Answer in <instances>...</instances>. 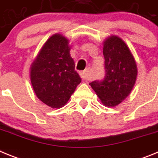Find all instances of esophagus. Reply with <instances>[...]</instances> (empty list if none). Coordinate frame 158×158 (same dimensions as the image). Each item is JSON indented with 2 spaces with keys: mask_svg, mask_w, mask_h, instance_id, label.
Wrapping results in <instances>:
<instances>
[{
  "mask_svg": "<svg viewBox=\"0 0 158 158\" xmlns=\"http://www.w3.org/2000/svg\"><path fill=\"white\" fill-rule=\"evenodd\" d=\"M88 72H89V71L86 69V70L81 73V78L83 80H88V77H88Z\"/></svg>",
  "mask_w": 158,
  "mask_h": 158,
  "instance_id": "1",
  "label": "esophagus"
}]
</instances>
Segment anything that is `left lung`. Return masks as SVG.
I'll list each match as a JSON object with an SVG mask.
<instances>
[{
	"instance_id": "8db88e82",
	"label": "left lung",
	"mask_w": 158,
	"mask_h": 158,
	"mask_svg": "<svg viewBox=\"0 0 158 158\" xmlns=\"http://www.w3.org/2000/svg\"><path fill=\"white\" fill-rule=\"evenodd\" d=\"M103 54L105 59L104 79L89 85L104 106L115 107L129 96L135 86L137 64L129 47L117 35L104 40Z\"/></svg>"
}]
</instances>
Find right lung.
Masks as SVG:
<instances>
[{
  "instance_id": "1",
  "label": "right lung",
  "mask_w": 158,
  "mask_h": 158,
  "mask_svg": "<svg viewBox=\"0 0 158 158\" xmlns=\"http://www.w3.org/2000/svg\"><path fill=\"white\" fill-rule=\"evenodd\" d=\"M69 42L63 35H53L30 67L31 83L36 96L52 108L63 107L81 81L70 56Z\"/></svg>"
}]
</instances>
